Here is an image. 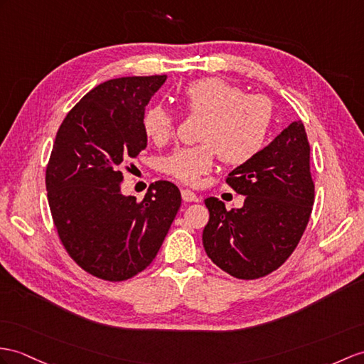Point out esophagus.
Returning <instances> with one entry per match:
<instances>
[{
	"instance_id": "1",
	"label": "esophagus",
	"mask_w": 364,
	"mask_h": 364,
	"mask_svg": "<svg viewBox=\"0 0 364 364\" xmlns=\"http://www.w3.org/2000/svg\"><path fill=\"white\" fill-rule=\"evenodd\" d=\"M181 193H182V199H183V202H198V200H199L198 194H196V193H193L191 190H182Z\"/></svg>"
}]
</instances>
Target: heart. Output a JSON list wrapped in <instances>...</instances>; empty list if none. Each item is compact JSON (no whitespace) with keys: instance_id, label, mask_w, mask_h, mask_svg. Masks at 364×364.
<instances>
[{"instance_id":"b5f03b06","label":"heart","mask_w":364,"mask_h":364,"mask_svg":"<svg viewBox=\"0 0 364 364\" xmlns=\"http://www.w3.org/2000/svg\"><path fill=\"white\" fill-rule=\"evenodd\" d=\"M190 114L202 115L198 140L203 144L176 149L162 161V171L187 185L211 170L215 153L227 165H242L258 154L272 123V105L262 95L244 94L223 78L208 77L191 82L179 95ZM145 134L164 145L174 134L173 114L161 105L145 112Z\"/></svg>"}]
</instances>
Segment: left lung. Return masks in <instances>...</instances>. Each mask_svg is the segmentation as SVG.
<instances>
[{
    "label": "left lung",
    "instance_id": "obj_1",
    "mask_svg": "<svg viewBox=\"0 0 364 364\" xmlns=\"http://www.w3.org/2000/svg\"><path fill=\"white\" fill-rule=\"evenodd\" d=\"M227 183L245 196L244 205L228 211L219 199H205L210 220L202 233L203 249L235 278H262L294 253L312 213L315 185L303 122L290 123L236 166Z\"/></svg>",
    "mask_w": 364,
    "mask_h": 364
}]
</instances>
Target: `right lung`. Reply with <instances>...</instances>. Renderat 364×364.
Instances as JSON below:
<instances>
[{
  "label": "right lung",
  "mask_w": 364,
  "mask_h": 364,
  "mask_svg": "<svg viewBox=\"0 0 364 364\" xmlns=\"http://www.w3.org/2000/svg\"><path fill=\"white\" fill-rule=\"evenodd\" d=\"M166 75L122 77L87 92L61 123L46 168L55 228L80 267L125 281L153 262L181 207L174 183L157 181L141 202L122 194V168L146 148L145 108Z\"/></svg>",
  "instance_id": "1"
}]
</instances>
